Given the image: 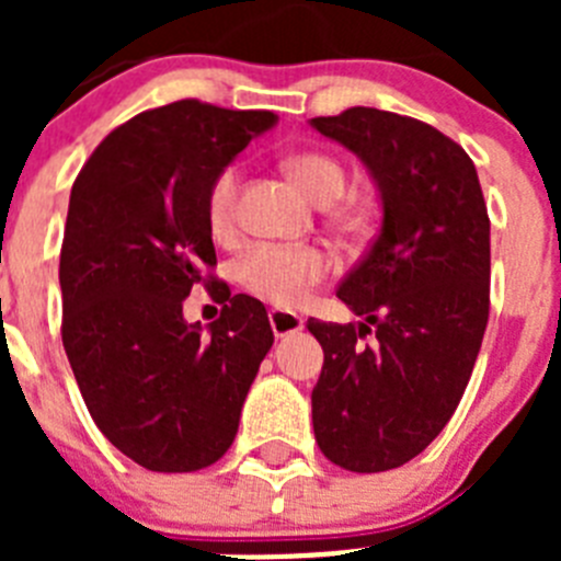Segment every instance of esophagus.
<instances>
[{
  "instance_id": "1",
  "label": "esophagus",
  "mask_w": 561,
  "mask_h": 561,
  "mask_svg": "<svg viewBox=\"0 0 561 561\" xmlns=\"http://www.w3.org/2000/svg\"><path fill=\"white\" fill-rule=\"evenodd\" d=\"M270 325H272V334L280 340V336H289V334H295V331L304 329V317L295 314V311H286V309H272Z\"/></svg>"
}]
</instances>
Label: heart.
I'll return each mask as SVG.
<instances>
[{
  "label": "heart",
  "mask_w": 561,
  "mask_h": 561,
  "mask_svg": "<svg viewBox=\"0 0 561 561\" xmlns=\"http://www.w3.org/2000/svg\"><path fill=\"white\" fill-rule=\"evenodd\" d=\"M286 173L314 205H334L345 193L348 173L334 157L320 151L295 153L286 160ZM236 168L225 171L213 180L207 191V221L213 230H225L232 219V199H236ZM329 272V257L314 247H280L257 244L247 252L236 266L241 286L252 295L264 297L275 306H297L306 291L320 284Z\"/></svg>",
  "instance_id": "1"
}]
</instances>
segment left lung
Here are the masks:
<instances>
[{"label": "left lung", "mask_w": 561, "mask_h": 561, "mask_svg": "<svg viewBox=\"0 0 561 561\" xmlns=\"http://www.w3.org/2000/svg\"><path fill=\"white\" fill-rule=\"evenodd\" d=\"M309 126L359 157L381 207L336 289L362 320L306 323L325 354L314 438L342 469L388 472L433 444L469 385L489 323V213L472 160L427 123L354 106Z\"/></svg>", "instance_id": "1"}]
</instances>
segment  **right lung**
I'll use <instances>...</instances> for the list:
<instances>
[{
    "label": "right lung",
    "mask_w": 561,
    "mask_h": 561,
    "mask_svg": "<svg viewBox=\"0 0 561 561\" xmlns=\"http://www.w3.org/2000/svg\"><path fill=\"white\" fill-rule=\"evenodd\" d=\"M275 123L199 101L151 108L108 134L69 193L64 351L98 430L151 472H196L230 449L275 342L250 295L227 291L207 331L182 314L216 264L207 191Z\"/></svg>",
    "instance_id": "right-lung-1"
}]
</instances>
